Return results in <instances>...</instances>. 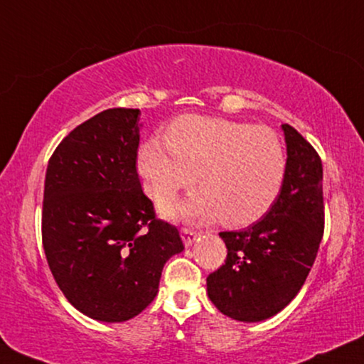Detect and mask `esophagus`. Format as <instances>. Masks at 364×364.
<instances>
[{
    "label": "esophagus",
    "instance_id": "obj_1",
    "mask_svg": "<svg viewBox=\"0 0 364 364\" xmlns=\"http://www.w3.org/2000/svg\"><path fill=\"white\" fill-rule=\"evenodd\" d=\"M198 237H200V233H196L195 230L181 228V238H183V242H185L186 247H191L193 243L196 242Z\"/></svg>",
    "mask_w": 364,
    "mask_h": 364
}]
</instances>
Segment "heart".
<instances>
[{"instance_id":"heart-1","label":"heart","mask_w":364,"mask_h":364,"mask_svg":"<svg viewBox=\"0 0 364 364\" xmlns=\"http://www.w3.org/2000/svg\"><path fill=\"white\" fill-rule=\"evenodd\" d=\"M166 142L141 146L137 171L156 203H166L198 183L200 193L166 205L174 220H222L243 227L272 208L284 186L287 154L274 129L222 117L183 116L166 131Z\"/></svg>"}]
</instances>
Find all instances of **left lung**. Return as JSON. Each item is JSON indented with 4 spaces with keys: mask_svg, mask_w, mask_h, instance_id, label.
I'll list each match as a JSON object with an SVG mask.
<instances>
[{
    "mask_svg": "<svg viewBox=\"0 0 364 364\" xmlns=\"http://www.w3.org/2000/svg\"><path fill=\"white\" fill-rule=\"evenodd\" d=\"M287 173L275 203L240 232H222L227 260L206 277L222 314L259 323L284 309L304 285L324 233L323 163L316 149L282 124Z\"/></svg>",
    "mask_w": 364,
    "mask_h": 364,
    "instance_id": "obj_1",
    "label": "left lung"
}]
</instances>
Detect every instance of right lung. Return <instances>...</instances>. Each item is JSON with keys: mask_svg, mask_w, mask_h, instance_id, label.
I'll return each instance as SVG.
<instances>
[{"mask_svg": "<svg viewBox=\"0 0 364 364\" xmlns=\"http://www.w3.org/2000/svg\"><path fill=\"white\" fill-rule=\"evenodd\" d=\"M139 109H107L58 144L45 176L41 238L55 282L82 314L124 323L154 301L163 267L183 252L156 218L136 169Z\"/></svg>", "mask_w": 364, "mask_h": 364, "instance_id": "1", "label": "right lung"}]
</instances>
